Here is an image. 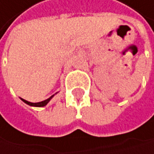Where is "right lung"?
<instances>
[{
	"instance_id": "right-lung-1",
	"label": "right lung",
	"mask_w": 154,
	"mask_h": 154,
	"mask_svg": "<svg viewBox=\"0 0 154 154\" xmlns=\"http://www.w3.org/2000/svg\"><path fill=\"white\" fill-rule=\"evenodd\" d=\"M55 95H53V96H51L49 98H47V99H45V100H44V101H41V102H37V103H32V102H29V101H27V100H25V99H23V98H21L22 100H23V102H25L26 104H28V105H29V106H33V107H45V105H47V103L50 101L51 100V98L54 97Z\"/></svg>"
}]
</instances>
